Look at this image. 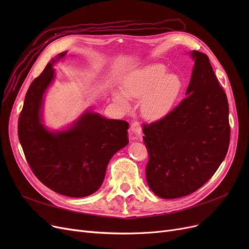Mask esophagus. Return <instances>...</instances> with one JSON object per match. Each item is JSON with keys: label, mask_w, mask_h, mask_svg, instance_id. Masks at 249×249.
I'll return each mask as SVG.
<instances>
[{"label": "esophagus", "mask_w": 249, "mask_h": 249, "mask_svg": "<svg viewBox=\"0 0 249 249\" xmlns=\"http://www.w3.org/2000/svg\"><path fill=\"white\" fill-rule=\"evenodd\" d=\"M131 133H132V139L138 140L141 138V126L139 123L134 122L131 124Z\"/></svg>", "instance_id": "obj_1"}]
</instances>
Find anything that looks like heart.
<instances>
[{
    "label": "heart",
    "instance_id": "heart-1",
    "mask_svg": "<svg viewBox=\"0 0 249 249\" xmlns=\"http://www.w3.org/2000/svg\"><path fill=\"white\" fill-rule=\"evenodd\" d=\"M184 82L164 64L155 63L131 72L123 80L122 90H113L112 97L119 107L129 109L130 100H141L142 115L149 120L166 117L182 95Z\"/></svg>",
    "mask_w": 249,
    "mask_h": 249
}]
</instances>
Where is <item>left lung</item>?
I'll use <instances>...</instances> for the list:
<instances>
[{"instance_id": "left-lung-1", "label": "left lung", "mask_w": 249, "mask_h": 249, "mask_svg": "<svg viewBox=\"0 0 249 249\" xmlns=\"http://www.w3.org/2000/svg\"><path fill=\"white\" fill-rule=\"evenodd\" d=\"M190 56L194 66L186 99L166 117L143 126L147 184L165 199L186 196L205 185L230 144L227 95L208 56L197 51Z\"/></svg>"}]
</instances>
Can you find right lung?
I'll return each mask as SVG.
<instances>
[{"instance_id": "right-lung-1", "label": "right lung", "mask_w": 249, "mask_h": 249, "mask_svg": "<svg viewBox=\"0 0 249 249\" xmlns=\"http://www.w3.org/2000/svg\"><path fill=\"white\" fill-rule=\"evenodd\" d=\"M66 54L53 58L30 85L18 120V138L42 184L65 196L85 197L99 190L111 158L129 143V124L88 108L61 130L44 124V96L55 80L54 65Z\"/></svg>"}]
</instances>
